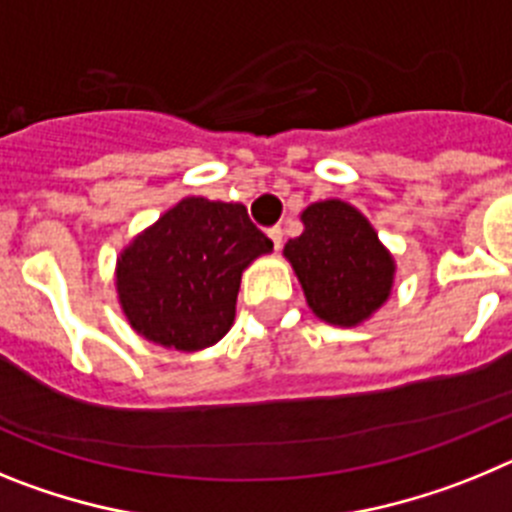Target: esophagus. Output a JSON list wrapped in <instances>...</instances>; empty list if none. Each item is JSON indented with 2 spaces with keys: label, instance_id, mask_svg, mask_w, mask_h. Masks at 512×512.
<instances>
[{
  "label": "esophagus",
  "instance_id": "1",
  "mask_svg": "<svg viewBox=\"0 0 512 512\" xmlns=\"http://www.w3.org/2000/svg\"><path fill=\"white\" fill-rule=\"evenodd\" d=\"M266 233H269V238H271V243H274V248L282 246L284 233H282V228H279V225H274V228H269V230H266Z\"/></svg>",
  "mask_w": 512,
  "mask_h": 512
}]
</instances>
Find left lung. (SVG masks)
<instances>
[{
    "mask_svg": "<svg viewBox=\"0 0 512 512\" xmlns=\"http://www.w3.org/2000/svg\"><path fill=\"white\" fill-rule=\"evenodd\" d=\"M305 230L284 256L305 289L307 305L333 325H359L390 297L395 261L356 207L315 202L302 212Z\"/></svg>",
    "mask_w": 512,
    "mask_h": 512,
    "instance_id": "8db88e82",
    "label": "left lung"
}]
</instances>
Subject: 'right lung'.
Listing matches in <instances>:
<instances>
[{
    "mask_svg": "<svg viewBox=\"0 0 512 512\" xmlns=\"http://www.w3.org/2000/svg\"><path fill=\"white\" fill-rule=\"evenodd\" d=\"M271 248L243 205L187 197L117 261L122 312L135 333L166 348L212 346L233 325L243 269Z\"/></svg>",
    "mask_w": 512,
    "mask_h": 512,
    "instance_id": "right-lung-1",
    "label": "right lung"
}]
</instances>
